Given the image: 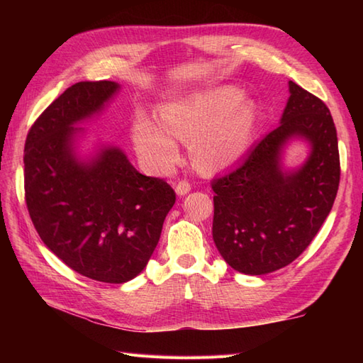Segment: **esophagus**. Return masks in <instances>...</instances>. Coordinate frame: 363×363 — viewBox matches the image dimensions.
I'll list each match as a JSON object with an SVG mask.
<instances>
[{
    "label": "esophagus",
    "mask_w": 363,
    "mask_h": 363,
    "mask_svg": "<svg viewBox=\"0 0 363 363\" xmlns=\"http://www.w3.org/2000/svg\"><path fill=\"white\" fill-rule=\"evenodd\" d=\"M190 190H191V186H190L189 181H179V182H177L176 186H174V191L177 194V196L187 195Z\"/></svg>",
    "instance_id": "34e87169"
}]
</instances>
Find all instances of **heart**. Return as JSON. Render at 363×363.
<instances>
[{
	"label": "heart",
	"instance_id": "1",
	"mask_svg": "<svg viewBox=\"0 0 363 363\" xmlns=\"http://www.w3.org/2000/svg\"><path fill=\"white\" fill-rule=\"evenodd\" d=\"M164 128L140 112L133 137L138 154L156 172L165 173L179 160L177 140L191 143L195 165L217 172L235 164L250 150L256 134L259 107L243 99V91L228 86L186 99H176L159 109Z\"/></svg>",
	"mask_w": 363,
	"mask_h": 363
}]
</instances>
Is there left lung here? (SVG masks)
<instances>
[{"label":"left lung","instance_id":"8db88e82","mask_svg":"<svg viewBox=\"0 0 363 363\" xmlns=\"http://www.w3.org/2000/svg\"><path fill=\"white\" fill-rule=\"evenodd\" d=\"M290 96L272 133L245 159L212 181V235L226 264L245 274H267L291 264L328 218L340 182L337 130L326 104L289 81ZM295 140L310 152L301 166L283 165Z\"/></svg>","mask_w":363,"mask_h":363}]
</instances>
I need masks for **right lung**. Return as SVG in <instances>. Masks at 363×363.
Listing matches in <instances>:
<instances>
[{"instance_id":"add662e5","label":"right lung","mask_w":363,"mask_h":363,"mask_svg":"<svg viewBox=\"0 0 363 363\" xmlns=\"http://www.w3.org/2000/svg\"><path fill=\"white\" fill-rule=\"evenodd\" d=\"M121 86L78 82L46 107L25 143V195L34 228L54 256L90 279L123 284L156 250L176 195L164 179L138 173L121 148L81 151L87 130Z\"/></svg>"}]
</instances>
